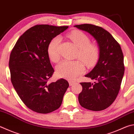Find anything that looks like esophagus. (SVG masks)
<instances>
[{
    "mask_svg": "<svg viewBox=\"0 0 134 134\" xmlns=\"http://www.w3.org/2000/svg\"><path fill=\"white\" fill-rule=\"evenodd\" d=\"M69 84H70V86H72V85L74 84L75 83V82H75V81H69Z\"/></svg>",
    "mask_w": 134,
    "mask_h": 134,
    "instance_id": "1",
    "label": "esophagus"
}]
</instances>
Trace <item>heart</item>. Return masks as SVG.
I'll return each instance as SVG.
<instances>
[{
  "label": "heart",
  "mask_w": 134,
  "mask_h": 134,
  "mask_svg": "<svg viewBox=\"0 0 134 134\" xmlns=\"http://www.w3.org/2000/svg\"><path fill=\"white\" fill-rule=\"evenodd\" d=\"M69 37L78 48L76 58H79L87 67H91L96 64L100 55V48L95 43H91L90 37L80 30H74L69 35ZM62 40L60 36L53 38L48 45L47 53L51 61L57 63L60 60L59 46ZM80 60H63L55 67L57 74L68 80H74L84 73L86 68Z\"/></svg>",
  "instance_id": "1"
}]
</instances>
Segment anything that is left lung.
I'll return each mask as SVG.
<instances>
[{
    "mask_svg": "<svg viewBox=\"0 0 134 134\" xmlns=\"http://www.w3.org/2000/svg\"><path fill=\"white\" fill-rule=\"evenodd\" d=\"M74 27L93 36L100 48L96 66L85 75L96 82L80 83L82 90L79 96V103L89 110H103L113 103L120 90L125 70L122 50L113 36L101 27L91 24Z\"/></svg>",
    "mask_w": 134,
    "mask_h": 134,
    "instance_id": "8db88e82",
    "label": "left lung"
}]
</instances>
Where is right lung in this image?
<instances>
[{
	"label": "right lung",
	"instance_id": "obj_1",
	"mask_svg": "<svg viewBox=\"0 0 134 134\" xmlns=\"http://www.w3.org/2000/svg\"><path fill=\"white\" fill-rule=\"evenodd\" d=\"M68 27L36 25L19 37L12 50L9 63L12 83L23 103L36 113L47 114L59 108L69 86L63 79L48 81L54 72L48 45Z\"/></svg>",
	"mask_w": 134,
	"mask_h": 134
}]
</instances>
